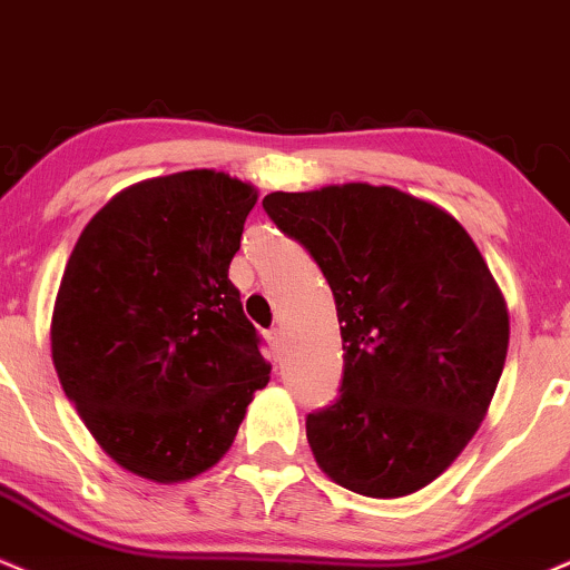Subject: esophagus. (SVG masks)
I'll return each mask as SVG.
<instances>
[{
	"mask_svg": "<svg viewBox=\"0 0 570 570\" xmlns=\"http://www.w3.org/2000/svg\"><path fill=\"white\" fill-rule=\"evenodd\" d=\"M266 341H269L274 360H283V354H285V331H283V327H272V331L266 333Z\"/></svg>",
	"mask_w": 570,
	"mask_h": 570,
	"instance_id": "34e87169",
	"label": "esophagus"
}]
</instances>
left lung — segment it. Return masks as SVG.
Wrapping results in <instances>:
<instances>
[{"label":"left lung","instance_id":"obj_1","mask_svg":"<svg viewBox=\"0 0 570 570\" xmlns=\"http://www.w3.org/2000/svg\"><path fill=\"white\" fill-rule=\"evenodd\" d=\"M264 210L336 298L344 379L306 416L314 461L346 491L411 497L485 419L510 346L501 287L451 213L394 186L272 191Z\"/></svg>","mask_w":570,"mask_h":570}]
</instances>
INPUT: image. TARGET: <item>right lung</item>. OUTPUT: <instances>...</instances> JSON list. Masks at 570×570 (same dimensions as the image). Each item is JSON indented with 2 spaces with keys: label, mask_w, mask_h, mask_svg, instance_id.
<instances>
[{
  "label": "right lung",
  "mask_w": 570,
  "mask_h": 570,
  "mask_svg": "<svg viewBox=\"0 0 570 570\" xmlns=\"http://www.w3.org/2000/svg\"><path fill=\"white\" fill-rule=\"evenodd\" d=\"M256 199L218 170L146 178L100 207L66 264L50 323L60 386L96 443L151 483L218 464L269 384L229 279Z\"/></svg>",
  "instance_id": "1"
}]
</instances>
